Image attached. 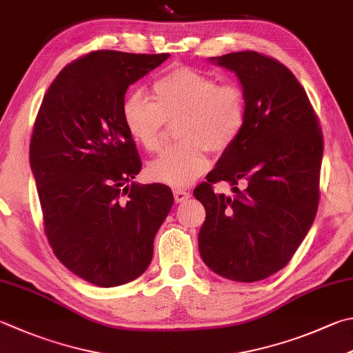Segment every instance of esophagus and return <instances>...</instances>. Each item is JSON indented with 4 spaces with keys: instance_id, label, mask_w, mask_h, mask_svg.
I'll return each mask as SVG.
<instances>
[{
    "instance_id": "obj_1",
    "label": "esophagus",
    "mask_w": 353,
    "mask_h": 353,
    "mask_svg": "<svg viewBox=\"0 0 353 353\" xmlns=\"http://www.w3.org/2000/svg\"><path fill=\"white\" fill-rule=\"evenodd\" d=\"M174 198H175L176 203H184V201H188V199L190 198V192L181 190V189H175L174 190Z\"/></svg>"
}]
</instances>
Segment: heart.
I'll return each mask as SVG.
<instances>
[{
    "label": "heart",
    "mask_w": 353,
    "mask_h": 353,
    "mask_svg": "<svg viewBox=\"0 0 353 353\" xmlns=\"http://www.w3.org/2000/svg\"><path fill=\"white\" fill-rule=\"evenodd\" d=\"M155 101L143 90L123 99L125 130L144 150L155 152L165 124L175 121L179 141L164 149L149 164L150 178L170 188H185L209 168L208 149L224 154L241 135L245 123V98L235 84L192 68H176L154 83Z\"/></svg>",
    "instance_id": "obj_1"
}]
</instances>
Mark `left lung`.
Wrapping results in <instances>:
<instances>
[{"label": "left lung", "instance_id": "1", "mask_svg": "<svg viewBox=\"0 0 353 353\" xmlns=\"http://www.w3.org/2000/svg\"><path fill=\"white\" fill-rule=\"evenodd\" d=\"M243 85L245 123L216 168L194 190L205 219L198 245L204 263L232 281L276 274L300 248L320 203L323 132L300 81L278 59L254 50L210 58ZM243 182L234 199L213 184Z\"/></svg>", "mask_w": 353, "mask_h": 353}]
</instances>
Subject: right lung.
<instances>
[{
    "instance_id": "1",
    "label": "right lung",
    "mask_w": 353,
    "mask_h": 353,
    "mask_svg": "<svg viewBox=\"0 0 353 353\" xmlns=\"http://www.w3.org/2000/svg\"><path fill=\"white\" fill-rule=\"evenodd\" d=\"M168 58L85 53L53 79L33 124L29 157L46 236L65 268L99 288L149 268L174 204L169 185L132 183L143 164L121 118L129 85Z\"/></svg>"
}]
</instances>
